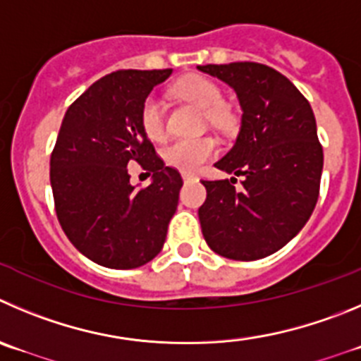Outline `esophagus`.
<instances>
[{"instance_id":"esophagus-1","label":"esophagus","mask_w":361,"mask_h":361,"mask_svg":"<svg viewBox=\"0 0 361 361\" xmlns=\"http://www.w3.org/2000/svg\"><path fill=\"white\" fill-rule=\"evenodd\" d=\"M183 176L185 181H190V180H196V174H192V173H183L181 174Z\"/></svg>"}]
</instances>
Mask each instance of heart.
<instances>
[{
  "instance_id": "heart-1",
  "label": "heart",
  "mask_w": 361,
  "mask_h": 361,
  "mask_svg": "<svg viewBox=\"0 0 361 361\" xmlns=\"http://www.w3.org/2000/svg\"><path fill=\"white\" fill-rule=\"evenodd\" d=\"M174 94L181 99L194 103L204 110L207 121L219 130L233 126L235 116L226 103H222V90L215 82L201 74L185 76L174 85ZM140 126L151 140H161L165 137L164 104L157 96L146 97L140 109ZM217 154V140L210 135L196 139H178L164 149L165 164L183 171L196 173L208 160Z\"/></svg>"
}]
</instances>
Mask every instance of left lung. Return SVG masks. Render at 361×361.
I'll use <instances>...</instances> for the list:
<instances>
[{"label": "left lung", "mask_w": 361, "mask_h": 361, "mask_svg": "<svg viewBox=\"0 0 361 361\" xmlns=\"http://www.w3.org/2000/svg\"><path fill=\"white\" fill-rule=\"evenodd\" d=\"M237 92L242 128L215 164L244 176L201 180L200 221L207 244L231 260H260L290 242L317 204L324 153L308 99L272 67L257 62L197 66Z\"/></svg>", "instance_id": "1"}]
</instances>
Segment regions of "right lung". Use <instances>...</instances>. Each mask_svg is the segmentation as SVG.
I'll list each match as a JSON object with an SVG mask.
<instances>
[{
  "instance_id": "obj_1",
  "label": "right lung",
  "mask_w": 361,
  "mask_h": 361,
  "mask_svg": "<svg viewBox=\"0 0 361 361\" xmlns=\"http://www.w3.org/2000/svg\"><path fill=\"white\" fill-rule=\"evenodd\" d=\"M173 69H121L94 82L67 109L49 160L55 212L71 244L110 269H135L161 251L183 185L140 126L146 97ZM139 163L154 181L129 183Z\"/></svg>"
}]
</instances>
